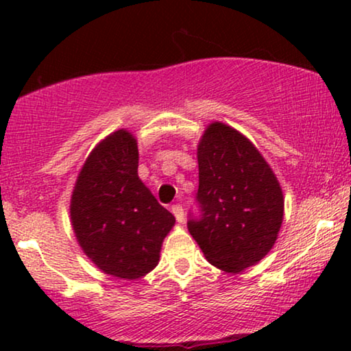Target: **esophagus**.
I'll use <instances>...</instances> for the list:
<instances>
[{
	"mask_svg": "<svg viewBox=\"0 0 351 351\" xmlns=\"http://www.w3.org/2000/svg\"><path fill=\"white\" fill-rule=\"evenodd\" d=\"M171 210H172V214H174V217H176V220L177 222H184V219H185V214H184V208H182L180 204H174L171 208Z\"/></svg>",
	"mask_w": 351,
	"mask_h": 351,
	"instance_id": "obj_1",
	"label": "esophagus"
}]
</instances>
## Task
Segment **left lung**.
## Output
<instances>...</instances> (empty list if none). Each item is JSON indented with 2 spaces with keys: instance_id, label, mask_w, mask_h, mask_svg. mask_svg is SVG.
I'll use <instances>...</instances> for the list:
<instances>
[{
  "instance_id": "8db88e82",
  "label": "left lung",
  "mask_w": 351,
  "mask_h": 351,
  "mask_svg": "<svg viewBox=\"0 0 351 351\" xmlns=\"http://www.w3.org/2000/svg\"><path fill=\"white\" fill-rule=\"evenodd\" d=\"M198 215L189 232L214 267L238 273L267 256L282 222V191L256 147L213 123L198 145Z\"/></svg>"
}]
</instances>
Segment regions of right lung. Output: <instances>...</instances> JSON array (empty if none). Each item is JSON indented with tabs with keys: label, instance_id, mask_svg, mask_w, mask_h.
I'll return each instance as SVG.
<instances>
[{
	"label": "right lung",
	"instance_id": "right-lung-1",
	"mask_svg": "<svg viewBox=\"0 0 351 351\" xmlns=\"http://www.w3.org/2000/svg\"><path fill=\"white\" fill-rule=\"evenodd\" d=\"M137 142L117 131L94 148L71 196V223L86 256L107 275L137 280L156 267L176 219L137 176Z\"/></svg>",
	"mask_w": 351,
	"mask_h": 351
}]
</instances>
